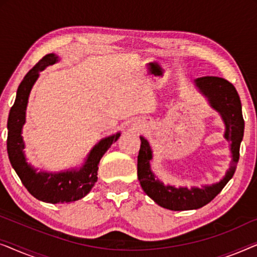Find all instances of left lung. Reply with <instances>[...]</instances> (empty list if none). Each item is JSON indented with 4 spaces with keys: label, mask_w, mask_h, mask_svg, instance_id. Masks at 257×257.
Returning a JSON list of instances; mask_svg holds the SVG:
<instances>
[{
    "label": "left lung",
    "mask_w": 257,
    "mask_h": 257,
    "mask_svg": "<svg viewBox=\"0 0 257 257\" xmlns=\"http://www.w3.org/2000/svg\"><path fill=\"white\" fill-rule=\"evenodd\" d=\"M194 85L206 98L209 106L220 114L224 124L223 138L230 143V166L219 182L188 188L165 185L151 168L153 151L149 140L140 136L138 154V179L144 192L160 207L171 210L198 209L209 203L227 182L233 178L240 158V145L243 138L244 120L242 117L241 100L236 89L228 80L220 77H200L194 79Z\"/></svg>",
    "instance_id": "left-lung-1"
}]
</instances>
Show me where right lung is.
Returning <instances> with one entry per match:
<instances>
[{"mask_svg": "<svg viewBox=\"0 0 257 257\" xmlns=\"http://www.w3.org/2000/svg\"><path fill=\"white\" fill-rule=\"evenodd\" d=\"M59 61L61 58L57 55H45L27 73L17 89L15 103L10 108L8 125H7L8 126L7 150H8L10 164L30 194L48 203L73 202L84 198L96 184L98 179V165L101 157L120 137V132H117L101 139L91 149L80 167L61 172H47L38 171L33 165L28 163L24 153L26 144L22 137V130L26 124L27 106L31 89L40 77V72L43 71L47 66Z\"/></svg>", "mask_w": 257, "mask_h": 257, "instance_id": "right-lung-1", "label": "right lung"}]
</instances>
